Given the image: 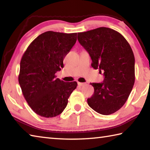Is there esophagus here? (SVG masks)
I'll return each mask as SVG.
<instances>
[{
	"label": "esophagus",
	"instance_id": "esophagus-1",
	"mask_svg": "<svg viewBox=\"0 0 150 150\" xmlns=\"http://www.w3.org/2000/svg\"><path fill=\"white\" fill-rule=\"evenodd\" d=\"M78 85L79 86V87H82V86H84V85H85V83L79 82V83H78Z\"/></svg>",
	"mask_w": 150,
	"mask_h": 150
}]
</instances>
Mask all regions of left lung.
Wrapping results in <instances>:
<instances>
[{"mask_svg":"<svg viewBox=\"0 0 150 150\" xmlns=\"http://www.w3.org/2000/svg\"><path fill=\"white\" fill-rule=\"evenodd\" d=\"M80 44L92 59L91 66L103 73V83H93L94 94L87 99L90 107L103 115L122 107L135 82V58L129 43L120 33L100 27L78 33Z\"/></svg>","mask_w":150,"mask_h":150,"instance_id":"obj_1","label":"left lung"}]
</instances>
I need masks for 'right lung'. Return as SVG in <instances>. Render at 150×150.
Returning a JSON list of instances; mask_svg holds the SVG:
<instances>
[{
    "label": "right lung",
    "mask_w": 150,
    "mask_h": 150,
    "mask_svg": "<svg viewBox=\"0 0 150 150\" xmlns=\"http://www.w3.org/2000/svg\"><path fill=\"white\" fill-rule=\"evenodd\" d=\"M77 41V33L53 31L38 35L20 61L18 82L30 108L38 115L52 118L67 106L76 81L64 82L55 73L63 67V59Z\"/></svg>",
    "instance_id": "obj_1"
}]
</instances>
